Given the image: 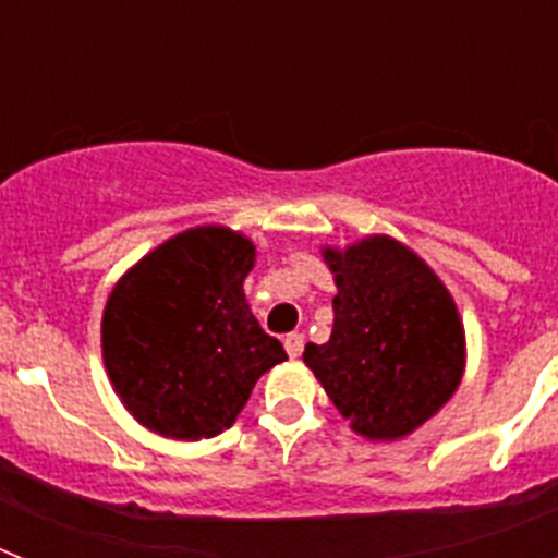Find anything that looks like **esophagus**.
<instances>
[{
  "label": "esophagus",
  "instance_id": "esophagus-1",
  "mask_svg": "<svg viewBox=\"0 0 558 558\" xmlns=\"http://www.w3.org/2000/svg\"><path fill=\"white\" fill-rule=\"evenodd\" d=\"M304 349V335L302 332H290L284 335V352L290 354V357H299Z\"/></svg>",
  "mask_w": 558,
  "mask_h": 558
}]
</instances>
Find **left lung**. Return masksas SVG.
Instances as JSON below:
<instances>
[{"label": "left lung", "mask_w": 558, "mask_h": 558, "mask_svg": "<svg viewBox=\"0 0 558 558\" xmlns=\"http://www.w3.org/2000/svg\"><path fill=\"white\" fill-rule=\"evenodd\" d=\"M332 270V335L304 347L322 383L360 438L399 441L436 416L466 372L461 313L436 270L391 234L322 245Z\"/></svg>", "instance_id": "obj_1"}]
</instances>
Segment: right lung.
<instances>
[{"label": "right lung", "instance_id": "obj_1", "mask_svg": "<svg viewBox=\"0 0 558 558\" xmlns=\"http://www.w3.org/2000/svg\"><path fill=\"white\" fill-rule=\"evenodd\" d=\"M254 265L251 236L204 223L172 234L117 279L102 310V366L142 427L172 441L218 436L256 379L288 360L245 299Z\"/></svg>", "mask_w": 558, "mask_h": 558}]
</instances>
